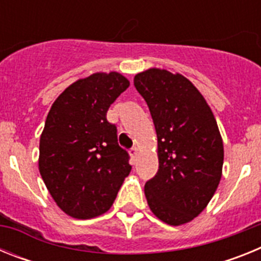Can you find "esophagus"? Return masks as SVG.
Listing matches in <instances>:
<instances>
[{"mask_svg":"<svg viewBox=\"0 0 261 261\" xmlns=\"http://www.w3.org/2000/svg\"><path fill=\"white\" fill-rule=\"evenodd\" d=\"M138 153H140V150H138V147H133L132 150H130V155H132L133 158H137Z\"/></svg>","mask_w":261,"mask_h":261,"instance_id":"obj_1","label":"esophagus"}]
</instances>
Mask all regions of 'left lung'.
Segmentation results:
<instances>
[{
  "mask_svg": "<svg viewBox=\"0 0 261 261\" xmlns=\"http://www.w3.org/2000/svg\"><path fill=\"white\" fill-rule=\"evenodd\" d=\"M158 138L159 168L145 184L147 205L167 225L199 216L222 176L223 142L204 96L179 73L150 68L135 75Z\"/></svg>",
  "mask_w": 261,
  "mask_h": 261,
  "instance_id": "left-lung-1",
  "label": "left lung"
}]
</instances>
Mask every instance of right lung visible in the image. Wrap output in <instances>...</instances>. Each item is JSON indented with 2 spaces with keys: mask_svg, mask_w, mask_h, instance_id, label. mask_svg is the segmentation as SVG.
<instances>
[{
  "mask_svg": "<svg viewBox=\"0 0 261 261\" xmlns=\"http://www.w3.org/2000/svg\"><path fill=\"white\" fill-rule=\"evenodd\" d=\"M129 81L117 71L94 73L66 87L48 112L39 145V171L60 209L77 220L112 206L132 166L117 144L107 111Z\"/></svg>",
  "mask_w": 261,
  "mask_h": 261,
  "instance_id": "add662e5",
  "label": "right lung"
}]
</instances>
